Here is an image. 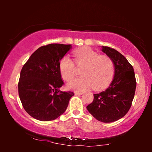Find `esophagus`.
<instances>
[{
	"mask_svg": "<svg viewBox=\"0 0 152 152\" xmlns=\"http://www.w3.org/2000/svg\"><path fill=\"white\" fill-rule=\"evenodd\" d=\"M74 93L75 95H80L83 94V93L82 92V91H74Z\"/></svg>",
	"mask_w": 152,
	"mask_h": 152,
	"instance_id": "1",
	"label": "esophagus"
}]
</instances>
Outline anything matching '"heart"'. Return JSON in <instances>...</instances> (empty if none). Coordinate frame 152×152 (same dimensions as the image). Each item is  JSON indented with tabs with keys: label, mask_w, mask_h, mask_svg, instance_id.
I'll list each match as a JSON object with an SVG mask.
<instances>
[{
	"label": "heart",
	"mask_w": 152,
	"mask_h": 152,
	"mask_svg": "<svg viewBox=\"0 0 152 152\" xmlns=\"http://www.w3.org/2000/svg\"><path fill=\"white\" fill-rule=\"evenodd\" d=\"M73 55L75 62L67 55L62 57L59 62L61 77L67 82L72 80L77 73L75 65L77 68H82V76L71 81L68 85V88L83 91L92 87L93 90L99 91L109 86L115 71V65L111 58L99 55L88 48L77 50Z\"/></svg>",
	"instance_id": "obj_1"
}]
</instances>
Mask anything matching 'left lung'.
Instances as JSON below:
<instances>
[{"label": "left lung", "mask_w": 152, "mask_h": 152, "mask_svg": "<svg viewBox=\"0 0 152 152\" xmlns=\"http://www.w3.org/2000/svg\"><path fill=\"white\" fill-rule=\"evenodd\" d=\"M102 52L113 61L115 75L109 88L93 94V101L86 109L99 121L112 122L124 117L129 110L136 80L134 68L121 53L107 46H102Z\"/></svg>", "instance_id": "1"}]
</instances>
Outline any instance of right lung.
<instances>
[{
  "mask_svg": "<svg viewBox=\"0 0 152 152\" xmlns=\"http://www.w3.org/2000/svg\"><path fill=\"white\" fill-rule=\"evenodd\" d=\"M70 45L51 43L39 48L30 56L20 74L18 95L29 115L41 121L55 120L67 109L74 93L61 91L64 85L59 62Z\"/></svg>",
  "mask_w": 152,
  "mask_h": 152,
  "instance_id": "add662e5",
  "label": "right lung"
}]
</instances>
